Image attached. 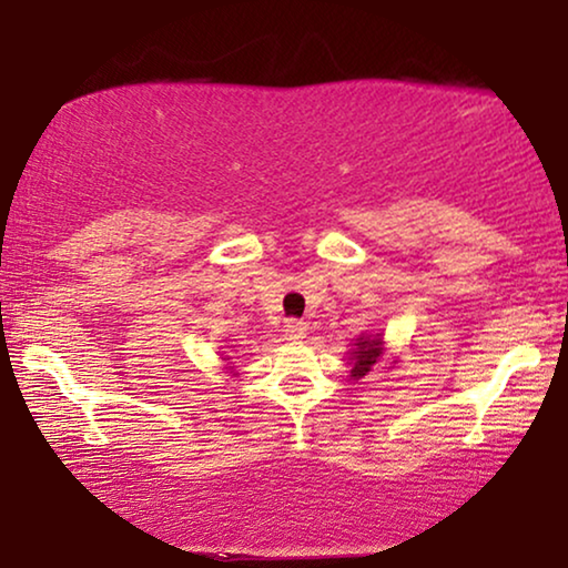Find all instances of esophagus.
Instances as JSON below:
<instances>
[{
	"label": "esophagus",
	"instance_id": "1",
	"mask_svg": "<svg viewBox=\"0 0 568 568\" xmlns=\"http://www.w3.org/2000/svg\"><path fill=\"white\" fill-rule=\"evenodd\" d=\"M283 333H285V338H291V341H301V338H305V333H307V325L303 323V321H285V325H283Z\"/></svg>",
	"mask_w": 568,
	"mask_h": 568
}]
</instances>
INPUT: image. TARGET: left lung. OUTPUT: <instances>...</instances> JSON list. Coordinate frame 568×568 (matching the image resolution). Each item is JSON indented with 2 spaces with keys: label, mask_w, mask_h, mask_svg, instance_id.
<instances>
[{
  "label": "left lung",
  "mask_w": 568,
  "mask_h": 568,
  "mask_svg": "<svg viewBox=\"0 0 568 568\" xmlns=\"http://www.w3.org/2000/svg\"><path fill=\"white\" fill-rule=\"evenodd\" d=\"M383 358V335H361V338H355L353 343V351H351V378L353 381H361L368 376V371Z\"/></svg>",
  "instance_id": "left-lung-1"
}]
</instances>
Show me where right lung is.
<instances>
[{"label":"right lung","mask_w":568,"mask_h":568,"mask_svg":"<svg viewBox=\"0 0 568 568\" xmlns=\"http://www.w3.org/2000/svg\"><path fill=\"white\" fill-rule=\"evenodd\" d=\"M227 361H230V358H227Z\"/></svg>","instance_id":"obj_1"}]
</instances>
